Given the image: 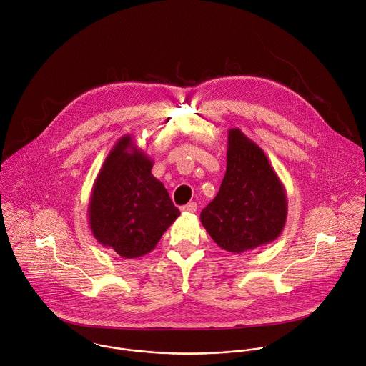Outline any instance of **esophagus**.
<instances>
[{"label":"esophagus","mask_w":366,"mask_h":366,"mask_svg":"<svg viewBox=\"0 0 366 366\" xmlns=\"http://www.w3.org/2000/svg\"><path fill=\"white\" fill-rule=\"evenodd\" d=\"M180 209H182V211H184V212H196V209H197V204L193 202V203H189V204L183 206Z\"/></svg>","instance_id":"obj_1"}]
</instances>
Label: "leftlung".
Here are the masks:
<instances>
[{
    "mask_svg": "<svg viewBox=\"0 0 366 366\" xmlns=\"http://www.w3.org/2000/svg\"><path fill=\"white\" fill-rule=\"evenodd\" d=\"M287 218V196L269 159L239 128L228 129L227 170L200 221L224 251L242 254L274 241Z\"/></svg>",
    "mask_w": 366,
    "mask_h": 366,
    "instance_id": "obj_1",
    "label": "left lung"
}]
</instances>
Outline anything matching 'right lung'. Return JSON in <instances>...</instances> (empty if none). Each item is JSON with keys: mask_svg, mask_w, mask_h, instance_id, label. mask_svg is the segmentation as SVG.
Instances as JSON below:
<instances>
[{"mask_svg": "<svg viewBox=\"0 0 366 366\" xmlns=\"http://www.w3.org/2000/svg\"><path fill=\"white\" fill-rule=\"evenodd\" d=\"M152 166L132 137L124 135L105 157L92 189L90 229L103 247L125 259L154 251L180 215Z\"/></svg>", "mask_w": 366, "mask_h": 366, "instance_id": "1", "label": "right lung"}]
</instances>
